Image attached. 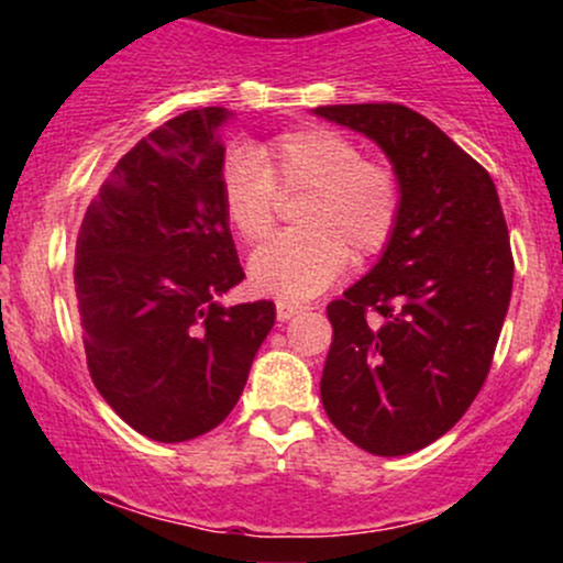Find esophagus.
<instances>
[{"instance_id":"obj_1","label":"esophagus","mask_w":563,"mask_h":563,"mask_svg":"<svg viewBox=\"0 0 563 563\" xmlns=\"http://www.w3.org/2000/svg\"><path fill=\"white\" fill-rule=\"evenodd\" d=\"M299 312H303V307L301 303H294V301H277V320L280 322H286V320H290L294 318V314H299Z\"/></svg>"}]
</instances>
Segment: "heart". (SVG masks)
<instances>
[{"label": "heart", "mask_w": 563, "mask_h": 563, "mask_svg": "<svg viewBox=\"0 0 563 563\" xmlns=\"http://www.w3.org/2000/svg\"><path fill=\"white\" fill-rule=\"evenodd\" d=\"M277 190H307L296 228L264 243L249 262L251 286L283 301H303L386 249L402 211L399 179L386 164L333 129L286 132L260 153L238 147L222 164V203L230 228L260 243L275 224Z\"/></svg>", "instance_id": "b5f03b06"}]
</instances>
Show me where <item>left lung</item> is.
<instances>
[{"label": "left lung", "mask_w": 563, "mask_h": 563, "mask_svg": "<svg viewBox=\"0 0 563 563\" xmlns=\"http://www.w3.org/2000/svg\"><path fill=\"white\" fill-rule=\"evenodd\" d=\"M389 158L402 211L376 267L328 303L333 344L320 397L335 429L373 455H407L463 418L506 320L514 256L493 177L397 102L322 106Z\"/></svg>", "instance_id": "obj_1"}]
</instances>
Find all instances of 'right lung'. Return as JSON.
Segmentation results:
<instances>
[{"instance_id":"1","label":"right lung","mask_w":563,"mask_h":563,"mask_svg":"<svg viewBox=\"0 0 563 563\" xmlns=\"http://www.w3.org/2000/svg\"><path fill=\"white\" fill-rule=\"evenodd\" d=\"M228 108L166 121L115 164L76 241V301L97 391L142 437L187 442L241 399L273 301L224 307L243 280L222 203Z\"/></svg>"}]
</instances>
